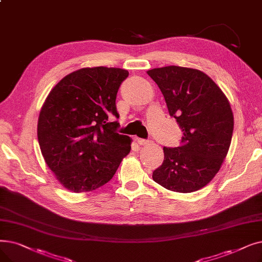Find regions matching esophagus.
<instances>
[{
  "label": "esophagus",
  "mask_w": 262,
  "mask_h": 262,
  "mask_svg": "<svg viewBox=\"0 0 262 262\" xmlns=\"http://www.w3.org/2000/svg\"><path fill=\"white\" fill-rule=\"evenodd\" d=\"M137 142L140 144V145H145V144H147L149 143L150 141L149 140H146V139H142V138H138L137 139Z\"/></svg>",
  "instance_id": "obj_1"
}]
</instances>
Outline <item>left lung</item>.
<instances>
[{"instance_id": "obj_1", "label": "left lung", "mask_w": 262, "mask_h": 262, "mask_svg": "<svg viewBox=\"0 0 262 262\" xmlns=\"http://www.w3.org/2000/svg\"><path fill=\"white\" fill-rule=\"evenodd\" d=\"M147 75L183 132L179 146L164 147V162L152 178L169 190L196 191L219 172L228 153L233 132L229 101L208 75L194 68L172 65Z\"/></svg>"}]
</instances>
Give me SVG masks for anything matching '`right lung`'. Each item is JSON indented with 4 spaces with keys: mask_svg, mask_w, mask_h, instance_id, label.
<instances>
[{
    "mask_svg": "<svg viewBox=\"0 0 262 262\" xmlns=\"http://www.w3.org/2000/svg\"><path fill=\"white\" fill-rule=\"evenodd\" d=\"M128 72L86 67L65 76L41 107L37 137L45 162L74 192L105 185L130 152V138L117 133L116 99Z\"/></svg>",
    "mask_w": 262,
    "mask_h": 262,
    "instance_id": "right-lung-1",
    "label": "right lung"
}]
</instances>
